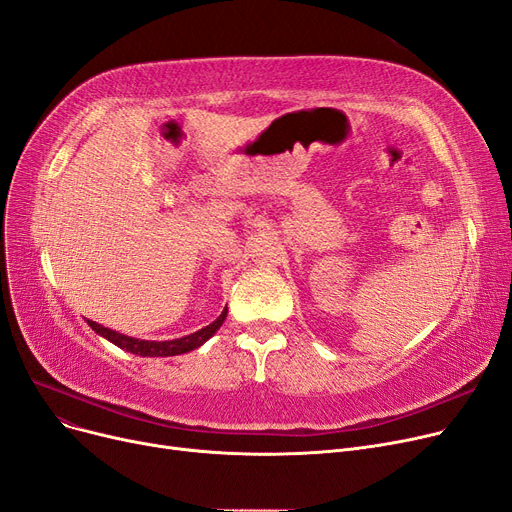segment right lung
Instances as JSON below:
<instances>
[{"label":"right lung","mask_w":512,"mask_h":512,"mask_svg":"<svg viewBox=\"0 0 512 512\" xmlns=\"http://www.w3.org/2000/svg\"><path fill=\"white\" fill-rule=\"evenodd\" d=\"M226 316H228V307L221 311V316L213 324L194 332V335L175 339V341H140V339L125 337V335H121V332H115L110 328H104V326H100L92 320H87V324H90L98 332V335H102L104 339H108L110 343H115L117 347L129 351V353L142 355V358H165V355H180V353H186V351L201 347L207 339H211L215 335L217 328L224 324Z\"/></svg>","instance_id":"obj_1"}]
</instances>
